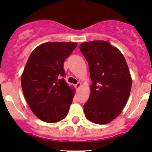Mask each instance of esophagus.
Masks as SVG:
<instances>
[{"instance_id": "1", "label": "esophagus", "mask_w": 152, "mask_h": 152, "mask_svg": "<svg viewBox=\"0 0 152 152\" xmlns=\"http://www.w3.org/2000/svg\"><path fill=\"white\" fill-rule=\"evenodd\" d=\"M80 87H81V83H80V82H78V83L76 84V85H75V87H76V89H77V90H78V89H79Z\"/></svg>"}]
</instances>
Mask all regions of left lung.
<instances>
[{
	"instance_id": "8db88e82",
	"label": "left lung",
	"mask_w": 152,
	"mask_h": 152,
	"mask_svg": "<svg viewBox=\"0 0 152 152\" xmlns=\"http://www.w3.org/2000/svg\"><path fill=\"white\" fill-rule=\"evenodd\" d=\"M79 48L93 83L84 104L85 116L95 124H108L121 114L129 96L132 81L128 65L121 52L106 41L83 42Z\"/></svg>"
}]
</instances>
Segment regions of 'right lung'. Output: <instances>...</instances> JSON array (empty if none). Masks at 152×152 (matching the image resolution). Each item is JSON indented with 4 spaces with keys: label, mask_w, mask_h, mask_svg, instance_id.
I'll list each match as a JSON object with an SVG mask.
<instances>
[{
    "label": "right lung",
    "mask_w": 152,
    "mask_h": 152,
    "mask_svg": "<svg viewBox=\"0 0 152 152\" xmlns=\"http://www.w3.org/2000/svg\"><path fill=\"white\" fill-rule=\"evenodd\" d=\"M76 42H46L32 51L21 77V86L34 114L42 121L56 123L67 116L74 90L64 79V62Z\"/></svg>",
    "instance_id": "add662e5"
}]
</instances>
